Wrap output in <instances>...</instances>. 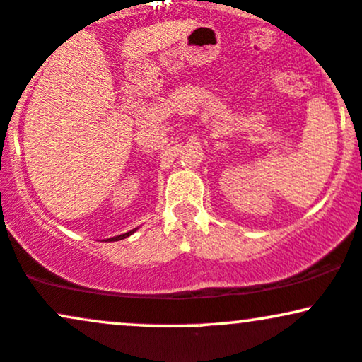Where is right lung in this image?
<instances>
[{"instance_id": "right-lung-1", "label": "right lung", "mask_w": 362, "mask_h": 362, "mask_svg": "<svg viewBox=\"0 0 362 362\" xmlns=\"http://www.w3.org/2000/svg\"><path fill=\"white\" fill-rule=\"evenodd\" d=\"M136 230H132V231H127V233H124V235H119V236H114V238H109L107 240V242H119V240H124V238H127V236H131L132 233H134Z\"/></svg>"}]
</instances>
